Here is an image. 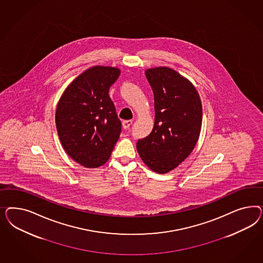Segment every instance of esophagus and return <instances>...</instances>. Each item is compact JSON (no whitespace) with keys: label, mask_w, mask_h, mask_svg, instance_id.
Listing matches in <instances>:
<instances>
[{"label":"esophagus","mask_w":263,"mask_h":263,"mask_svg":"<svg viewBox=\"0 0 263 263\" xmlns=\"http://www.w3.org/2000/svg\"><path fill=\"white\" fill-rule=\"evenodd\" d=\"M132 123H133V120H124L122 122V126H123L124 129H128V128L132 125Z\"/></svg>","instance_id":"obj_1"}]
</instances>
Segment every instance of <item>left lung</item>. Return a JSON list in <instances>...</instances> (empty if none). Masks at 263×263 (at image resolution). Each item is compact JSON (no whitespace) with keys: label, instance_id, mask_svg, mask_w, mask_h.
Masks as SVG:
<instances>
[{"label":"left lung","instance_id":"1","mask_svg":"<svg viewBox=\"0 0 263 263\" xmlns=\"http://www.w3.org/2000/svg\"><path fill=\"white\" fill-rule=\"evenodd\" d=\"M145 76L154 93V126L137 143L143 163L157 174L178 167L199 141L202 105L190 80L167 66L147 68Z\"/></svg>","mask_w":263,"mask_h":263}]
</instances>
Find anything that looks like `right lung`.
Listing matches in <instances>:
<instances>
[{
  "instance_id": "add662e5",
  "label": "right lung",
  "mask_w": 263,
  "mask_h": 263,
  "mask_svg": "<svg viewBox=\"0 0 263 263\" xmlns=\"http://www.w3.org/2000/svg\"><path fill=\"white\" fill-rule=\"evenodd\" d=\"M120 75L119 67L91 66L72 81L57 104L61 143L83 167L104 165L120 138L121 122L109 96V88Z\"/></svg>"
}]
</instances>
